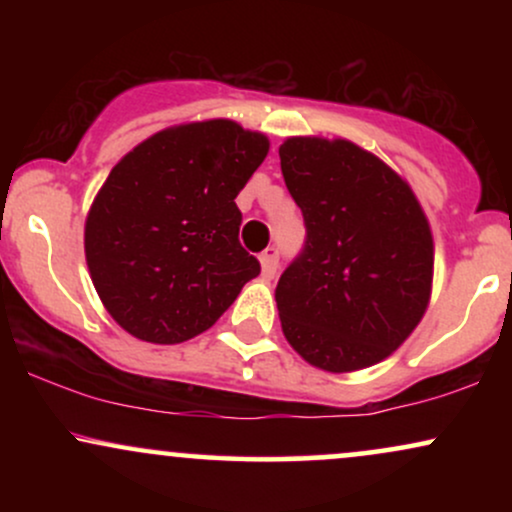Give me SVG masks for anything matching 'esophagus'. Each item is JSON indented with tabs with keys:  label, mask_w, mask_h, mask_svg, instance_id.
Masks as SVG:
<instances>
[{
	"label": "esophagus",
	"mask_w": 512,
	"mask_h": 512,
	"mask_svg": "<svg viewBox=\"0 0 512 512\" xmlns=\"http://www.w3.org/2000/svg\"><path fill=\"white\" fill-rule=\"evenodd\" d=\"M260 264H262L264 279H274L276 269H279V250H276V248L264 250L260 255Z\"/></svg>",
	"instance_id": "1"
}]
</instances>
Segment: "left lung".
<instances>
[{
  "label": "left lung",
  "mask_w": 512,
  "mask_h": 512,
  "mask_svg": "<svg viewBox=\"0 0 512 512\" xmlns=\"http://www.w3.org/2000/svg\"><path fill=\"white\" fill-rule=\"evenodd\" d=\"M281 173L305 245L276 284L281 330L310 366L351 373L383 361L428 308L433 236L411 187L346 139L291 137Z\"/></svg>",
  "instance_id": "1"
}]
</instances>
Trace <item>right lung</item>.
<instances>
[{
	"mask_svg": "<svg viewBox=\"0 0 512 512\" xmlns=\"http://www.w3.org/2000/svg\"><path fill=\"white\" fill-rule=\"evenodd\" d=\"M269 139L233 120L168 127L110 170L86 216L93 286L113 320L151 344L209 330L260 262L240 245L238 192Z\"/></svg>",
	"mask_w": 512,
	"mask_h": 512,
	"instance_id": "add662e5",
	"label": "right lung"
}]
</instances>
